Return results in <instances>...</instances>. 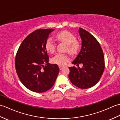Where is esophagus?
<instances>
[{"label":"esophagus","instance_id":"34e87169","mask_svg":"<svg viewBox=\"0 0 120 120\" xmlns=\"http://www.w3.org/2000/svg\"><path fill=\"white\" fill-rule=\"evenodd\" d=\"M59 68H60V70H62V69H63V68H64L63 66H59Z\"/></svg>","mask_w":120,"mask_h":120}]
</instances>
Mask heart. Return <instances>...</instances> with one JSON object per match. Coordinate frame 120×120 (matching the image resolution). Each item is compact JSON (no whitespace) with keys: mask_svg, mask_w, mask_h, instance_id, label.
Instances as JSON below:
<instances>
[{"mask_svg":"<svg viewBox=\"0 0 120 120\" xmlns=\"http://www.w3.org/2000/svg\"><path fill=\"white\" fill-rule=\"evenodd\" d=\"M56 37L59 41L68 44L66 51L72 55L77 54L81 49V44L76 40V36L68 30L58 33ZM45 49L51 54H53L56 52V45L52 38H49L47 39L45 42ZM69 60L70 58L68 55L58 53L52 58V62L60 66H64L66 64Z\"/></svg>","mask_w":120,"mask_h":120,"instance_id":"obj_1","label":"heart"}]
</instances>
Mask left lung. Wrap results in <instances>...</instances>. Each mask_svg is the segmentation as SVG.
I'll use <instances>...</instances> for the list:
<instances>
[{
  "label": "left lung",
  "instance_id": "obj_1",
  "mask_svg": "<svg viewBox=\"0 0 120 120\" xmlns=\"http://www.w3.org/2000/svg\"><path fill=\"white\" fill-rule=\"evenodd\" d=\"M82 47L72 63L83 64V68H69L68 75L72 84L81 89L90 88L99 82L105 68L104 54L96 39L86 30L80 27Z\"/></svg>",
  "mask_w": 120,
  "mask_h": 120
}]
</instances>
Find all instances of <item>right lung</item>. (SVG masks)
Masks as SVG:
<instances>
[{
  "label": "right lung",
  "mask_w": 120,
  "mask_h": 120,
  "mask_svg": "<svg viewBox=\"0 0 120 120\" xmlns=\"http://www.w3.org/2000/svg\"><path fill=\"white\" fill-rule=\"evenodd\" d=\"M54 30L39 29L30 33L20 44L15 57L18 76L26 87L36 93L50 90L57 79L59 68L49 63L45 42Z\"/></svg>",
  "instance_id": "obj_1"
}]
</instances>
